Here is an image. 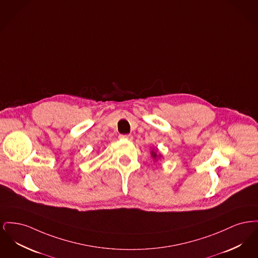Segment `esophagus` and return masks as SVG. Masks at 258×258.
<instances>
[{"mask_svg": "<svg viewBox=\"0 0 258 258\" xmlns=\"http://www.w3.org/2000/svg\"><path fill=\"white\" fill-rule=\"evenodd\" d=\"M119 137L122 138V139H128V140L133 139V135H121Z\"/></svg>", "mask_w": 258, "mask_h": 258, "instance_id": "obj_1", "label": "esophagus"}]
</instances>
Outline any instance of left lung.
Listing matches in <instances>:
<instances>
[{
  "mask_svg": "<svg viewBox=\"0 0 258 258\" xmlns=\"http://www.w3.org/2000/svg\"><path fill=\"white\" fill-rule=\"evenodd\" d=\"M151 154H152V157H153L154 159H156V158H157V154H156V152H152Z\"/></svg>",
  "mask_w": 258,
  "mask_h": 258,
  "instance_id": "8db88e82",
  "label": "left lung"
}]
</instances>
